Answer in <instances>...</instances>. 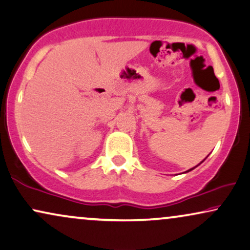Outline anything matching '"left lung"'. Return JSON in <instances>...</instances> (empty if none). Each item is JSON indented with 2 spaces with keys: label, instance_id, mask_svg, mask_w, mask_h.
Returning a JSON list of instances; mask_svg holds the SVG:
<instances>
[{
  "label": "left lung",
  "instance_id": "8db88e82",
  "mask_svg": "<svg viewBox=\"0 0 250 250\" xmlns=\"http://www.w3.org/2000/svg\"><path fill=\"white\" fill-rule=\"evenodd\" d=\"M192 169H194V168H192ZM192 169H189V170H192ZM189 170H188V171H189Z\"/></svg>",
  "mask_w": 250,
  "mask_h": 250
}]
</instances>
